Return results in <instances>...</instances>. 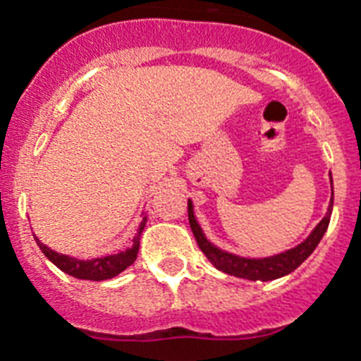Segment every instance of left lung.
I'll list each match as a JSON object with an SVG mask.
<instances>
[{
    "label": "left lung",
    "instance_id": "1",
    "mask_svg": "<svg viewBox=\"0 0 361 361\" xmlns=\"http://www.w3.org/2000/svg\"><path fill=\"white\" fill-rule=\"evenodd\" d=\"M331 185H334V181H331ZM331 208H334V187H331V200L330 206H328V214L322 217V221L314 226L313 232H311L302 243H298L296 247H292L288 251L279 252V255H271V257L262 258H249L234 255V252L223 251V249H219L217 245H214V243L206 238V234H204L202 226L198 225L191 200L187 204V209H189V225H191L192 234L197 238V243L198 247H200V251L208 257L209 262L214 264L217 269H221V271H225V274L228 275H234V277H241V279L249 281L279 279V277H285V275H288L290 271H294L303 260H307L309 255H311L320 243V240L324 236V232L328 231V225H330L331 217Z\"/></svg>",
    "mask_w": 361,
    "mask_h": 361
}]
</instances>
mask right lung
<instances>
[{
  "label": "right lung",
  "mask_w": 361,
  "mask_h": 361,
  "mask_svg": "<svg viewBox=\"0 0 361 361\" xmlns=\"http://www.w3.org/2000/svg\"><path fill=\"white\" fill-rule=\"evenodd\" d=\"M147 217L144 215L136 231V236L133 240V245L125 251L114 252V255H106V257L99 258H90V260H80V258L69 257V255H61V252L54 251L50 247H47L39 238H35L37 245L44 252V257L52 264H56L61 271H65L71 277L76 279H86V281H104L112 279L116 275H120L123 269H127L130 264L136 260L138 249H140V236L144 226H146Z\"/></svg>",
  "instance_id": "right-lung-1"
}]
</instances>
